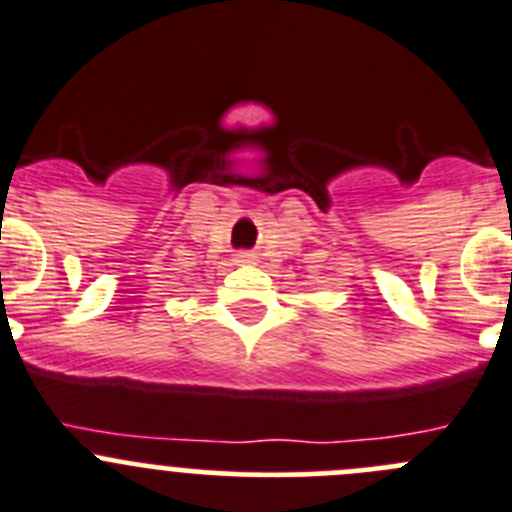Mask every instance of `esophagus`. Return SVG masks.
Here are the masks:
<instances>
[{"label": "esophagus", "instance_id": "34e87169", "mask_svg": "<svg viewBox=\"0 0 512 512\" xmlns=\"http://www.w3.org/2000/svg\"><path fill=\"white\" fill-rule=\"evenodd\" d=\"M236 259H238V264H253V261H256V256H253L251 251H238Z\"/></svg>", "mask_w": 512, "mask_h": 512}]
</instances>
